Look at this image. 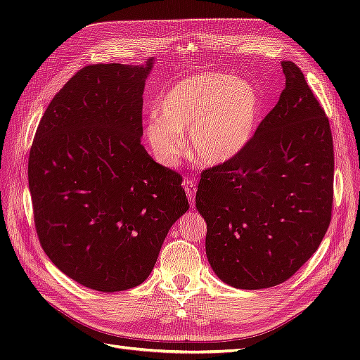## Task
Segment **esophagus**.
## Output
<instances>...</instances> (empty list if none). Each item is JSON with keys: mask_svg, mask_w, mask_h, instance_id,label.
Returning a JSON list of instances; mask_svg holds the SVG:
<instances>
[{"mask_svg": "<svg viewBox=\"0 0 360 360\" xmlns=\"http://www.w3.org/2000/svg\"><path fill=\"white\" fill-rule=\"evenodd\" d=\"M184 191H186V195H188V198H189V201H191V205L193 207L195 205V201H193V198H195V181L193 180H186L184 181Z\"/></svg>", "mask_w": 360, "mask_h": 360, "instance_id": "1", "label": "esophagus"}]
</instances>
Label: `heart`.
I'll return each instance as SVG.
<instances>
[{
	"label": "heart",
	"mask_w": 360,
	"mask_h": 360,
	"mask_svg": "<svg viewBox=\"0 0 360 360\" xmlns=\"http://www.w3.org/2000/svg\"><path fill=\"white\" fill-rule=\"evenodd\" d=\"M261 110L255 86L234 75L202 72L179 81L158 102L146 126L156 160L174 167L186 150L202 165L216 167L238 156L252 139Z\"/></svg>",
	"instance_id": "1"
}]
</instances>
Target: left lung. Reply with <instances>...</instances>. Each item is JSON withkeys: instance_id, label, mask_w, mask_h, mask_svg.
Wrapping results in <instances>:
<instances>
[{"instance_id": "obj_1", "label": "left lung", "mask_w": 360, "mask_h": 360, "mask_svg": "<svg viewBox=\"0 0 360 360\" xmlns=\"http://www.w3.org/2000/svg\"><path fill=\"white\" fill-rule=\"evenodd\" d=\"M285 89L230 162L201 172L195 204L207 222L205 254L228 285L282 284L319 249L332 219L329 118L292 61Z\"/></svg>"}]
</instances>
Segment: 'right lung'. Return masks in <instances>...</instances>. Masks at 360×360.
<instances>
[{
    "instance_id": "obj_1",
    "label": "right lung",
    "mask_w": 360,
    "mask_h": 360,
    "mask_svg": "<svg viewBox=\"0 0 360 360\" xmlns=\"http://www.w3.org/2000/svg\"><path fill=\"white\" fill-rule=\"evenodd\" d=\"M151 66L76 72L48 105L30 150L39 242L64 275L91 290L143 284L169 228L189 209L180 174L141 144Z\"/></svg>"
}]
</instances>
